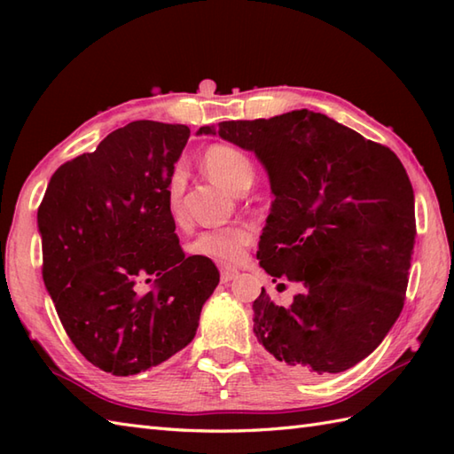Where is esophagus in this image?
Instances as JSON below:
<instances>
[{"instance_id":"esophagus-1","label":"esophagus","mask_w":454,"mask_h":454,"mask_svg":"<svg viewBox=\"0 0 454 454\" xmlns=\"http://www.w3.org/2000/svg\"><path fill=\"white\" fill-rule=\"evenodd\" d=\"M234 277H238V269L228 267V265H222V267H220V278H222V283H230Z\"/></svg>"}]
</instances>
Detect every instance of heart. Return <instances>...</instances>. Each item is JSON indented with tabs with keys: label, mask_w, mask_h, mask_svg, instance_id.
Segmentation results:
<instances>
[{
	"label": "heart",
	"mask_w": 454,
	"mask_h": 454,
	"mask_svg": "<svg viewBox=\"0 0 454 454\" xmlns=\"http://www.w3.org/2000/svg\"><path fill=\"white\" fill-rule=\"evenodd\" d=\"M205 169L208 176L220 183L222 187L236 192H246L255 179V166L252 158L239 148L228 144H215L205 152ZM183 187V171L177 168L173 171L168 187V205L176 212L177 200ZM254 239V228L249 224H232L224 228H212L200 232L191 244V252L199 257L216 259V262L234 263L244 255L246 246Z\"/></svg>",
	"instance_id": "heart-1"
}]
</instances>
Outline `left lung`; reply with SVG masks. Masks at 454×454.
Returning <instances> with one entry per match:
<instances>
[{
    "mask_svg": "<svg viewBox=\"0 0 454 454\" xmlns=\"http://www.w3.org/2000/svg\"><path fill=\"white\" fill-rule=\"evenodd\" d=\"M197 134L262 161L275 200L259 265L304 286L286 308L263 288L257 341L296 376L343 372L369 356L402 312L416 244L413 189L396 153L308 109Z\"/></svg>",
    "mask_w": 454,
    "mask_h": 454,
    "instance_id": "left-lung-1",
    "label": "left lung"
}]
</instances>
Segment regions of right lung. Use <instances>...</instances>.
Instances as JSON below:
<instances>
[{
  "label": "right lung",
  "instance_id": "obj_1",
  "mask_svg": "<svg viewBox=\"0 0 454 454\" xmlns=\"http://www.w3.org/2000/svg\"><path fill=\"white\" fill-rule=\"evenodd\" d=\"M185 124L134 121L54 171L38 207L43 278L78 351L114 376L148 371L187 347L220 281L185 257L168 205ZM152 282L138 297L133 285Z\"/></svg>",
  "mask_w": 454,
  "mask_h": 454
}]
</instances>
